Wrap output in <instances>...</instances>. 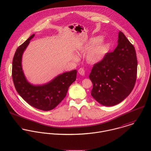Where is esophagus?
<instances>
[{"label": "esophagus", "mask_w": 151, "mask_h": 151, "mask_svg": "<svg viewBox=\"0 0 151 151\" xmlns=\"http://www.w3.org/2000/svg\"><path fill=\"white\" fill-rule=\"evenodd\" d=\"M78 73L81 76H84L85 74V70L83 68H80L79 70H78Z\"/></svg>", "instance_id": "1"}]
</instances>
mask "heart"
Returning a JSON list of instances; mask_svg holds the SVG:
<instances>
[{
	"mask_svg": "<svg viewBox=\"0 0 151 151\" xmlns=\"http://www.w3.org/2000/svg\"><path fill=\"white\" fill-rule=\"evenodd\" d=\"M83 48H88L86 53V60L93 64L100 62L107 53V45L100 36L89 38L84 45Z\"/></svg>",
	"mask_w": 151,
	"mask_h": 151,
	"instance_id": "b5f03b06",
	"label": "heart"
}]
</instances>
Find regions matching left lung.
I'll return each mask as SVG.
<instances>
[{
	"label": "left lung",
	"instance_id": "obj_1",
	"mask_svg": "<svg viewBox=\"0 0 151 151\" xmlns=\"http://www.w3.org/2000/svg\"><path fill=\"white\" fill-rule=\"evenodd\" d=\"M118 45L113 52L95 64L89 76L93 84L91 95L100 104L111 106L125 99L133 89L137 78L135 48L120 31Z\"/></svg>",
	"mask_w": 151,
	"mask_h": 151
}]
</instances>
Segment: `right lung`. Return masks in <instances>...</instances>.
<instances>
[{
	"instance_id": "add662e5",
	"label": "right lung",
	"mask_w": 151,
	"mask_h": 151,
	"mask_svg": "<svg viewBox=\"0 0 151 151\" xmlns=\"http://www.w3.org/2000/svg\"><path fill=\"white\" fill-rule=\"evenodd\" d=\"M32 35L16 50L13 60L12 78L17 92L29 105L43 111L56 108L65 98L68 89L76 80L77 70L59 74L50 82L34 86L26 79L22 68V54L28 46Z\"/></svg>"
}]
</instances>
